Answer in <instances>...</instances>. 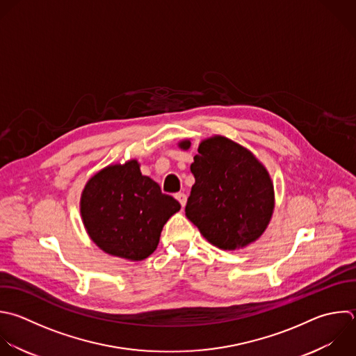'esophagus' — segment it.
Wrapping results in <instances>:
<instances>
[{"label": "esophagus", "mask_w": 356, "mask_h": 356, "mask_svg": "<svg viewBox=\"0 0 356 356\" xmlns=\"http://www.w3.org/2000/svg\"><path fill=\"white\" fill-rule=\"evenodd\" d=\"M175 199L181 203V206H182V207L186 204V195H185V193H182V192L177 193V195H175Z\"/></svg>", "instance_id": "34e87169"}]
</instances>
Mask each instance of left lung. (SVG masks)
I'll return each instance as SVG.
<instances>
[{"instance_id": "1", "label": "left lung", "mask_w": 356, "mask_h": 356, "mask_svg": "<svg viewBox=\"0 0 356 356\" xmlns=\"http://www.w3.org/2000/svg\"><path fill=\"white\" fill-rule=\"evenodd\" d=\"M178 146L188 150L191 140ZM191 171L185 214L211 245L235 250L260 238L273 216L274 188L252 152L216 135L202 140Z\"/></svg>"}]
</instances>
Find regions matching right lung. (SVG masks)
Returning a JSON list of instances; mask_svg holds the SVG:
<instances>
[{"label":"right lung","mask_w":356,"mask_h":356,"mask_svg":"<svg viewBox=\"0 0 356 356\" xmlns=\"http://www.w3.org/2000/svg\"><path fill=\"white\" fill-rule=\"evenodd\" d=\"M181 204L142 175L136 160L114 164L93 175L81 197L83 225L106 253L143 260L157 248L164 224Z\"/></svg>","instance_id":"1"}]
</instances>
